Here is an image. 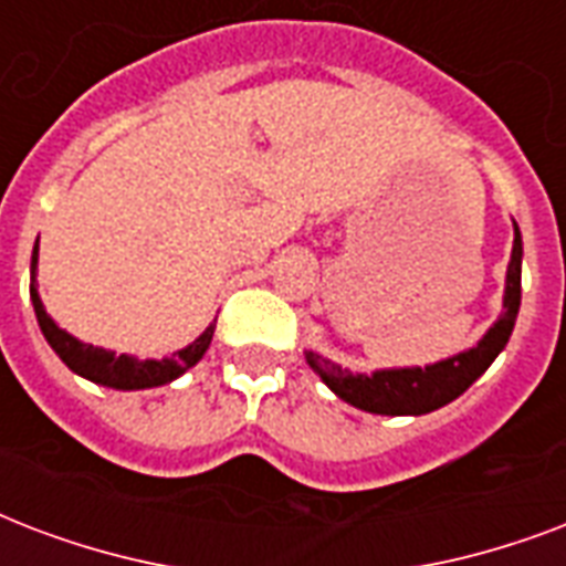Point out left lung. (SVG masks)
<instances>
[{
    "instance_id": "obj_1",
    "label": "left lung",
    "mask_w": 566,
    "mask_h": 566,
    "mask_svg": "<svg viewBox=\"0 0 566 566\" xmlns=\"http://www.w3.org/2000/svg\"><path fill=\"white\" fill-rule=\"evenodd\" d=\"M520 274H523V235L514 223V251L507 262L505 297H502V315L479 339L475 348L449 357V360L431 363V366H413V369H378L371 375H354V371L324 360L318 354L306 352V363L336 396L348 405L360 407L366 413L380 416H422L437 407H446L458 396H463L475 380L490 369L502 348L511 339L516 313H520Z\"/></svg>"
}]
</instances>
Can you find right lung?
I'll return each mask as SVG.
<instances>
[{
    "instance_id": "obj_1",
    "label": "right lung",
    "mask_w": 566,
    "mask_h": 566,
    "mask_svg": "<svg viewBox=\"0 0 566 566\" xmlns=\"http://www.w3.org/2000/svg\"><path fill=\"white\" fill-rule=\"evenodd\" d=\"M34 274H38V244H34L32 251V286H29L38 324H41L46 343L52 345V352L59 354L61 363H64L70 371L82 375V378L99 384V387L150 389L161 387V384H170V380H177L179 375H186V371L203 357L209 343H212L214 324H209V327L197 336L195 343L186 345L182 352H174V357H165V360H138V357H129V354H115L105 352V348H94V345L87 343H78L76 336H70L67 331H61L59 324L46 315L41 295H38V280H34Z\"/></svg>"
}]
</instances>
